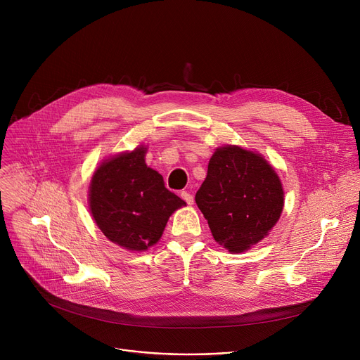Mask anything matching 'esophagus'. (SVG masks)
<instances>
[{
  "label": "esophagus",
  "instance_id": "34e87169",
  "mask_svg": "<svg viewBox=\"0 0 360 360\" xmlns=\"http://www.w3.org/2000/svg\"><path fill=\"white\" fill-rule=\"evenodd\" d=\"M181 198L185 200L188 205H193L194 204V197H193V194H190L188 191H182L181 193Z\"/></svg>",
  "mask_w": 360,
  "mask_h": 360
}]
</instances>
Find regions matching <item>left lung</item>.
Instances as JSON below:
<instances>
[{
    "label": "left lung",
    "mask_w": 360,
    "mask_h": 360,
    "mask_svg": "<svg viewBox=\"0 0 360 360\" xmlns=\"http://www.w3.org/2000/svg\"><path fill=\"white\" fill-rule=\"evenodd\" d=\"M283 188L267 160L238 146L217 148L195 194L216 242L243 252L267 236L283 210Z\"/></svg>",
    "instance_id": "obj_1"
}]
</instances>
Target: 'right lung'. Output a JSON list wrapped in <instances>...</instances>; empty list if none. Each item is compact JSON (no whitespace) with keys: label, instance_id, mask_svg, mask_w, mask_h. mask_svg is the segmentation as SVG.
Listing matches in <instances>:
<instances>
[{"label":"right lung","instance_id":"add662e5","mask_svg":"<svg viewBox=\"0 0 360 360\" xmlns=\"http://www.w3.org/2000/svg\"><path fill=\"white\" fill-rule=\"evenodd\" d=\"M146 148L103 162L90 184L91 216L103 235L129 251L155 245L176 209L185 205L144 162Z\"/></svg>","mask_w":360,"mask_h":360}]
</instances>
